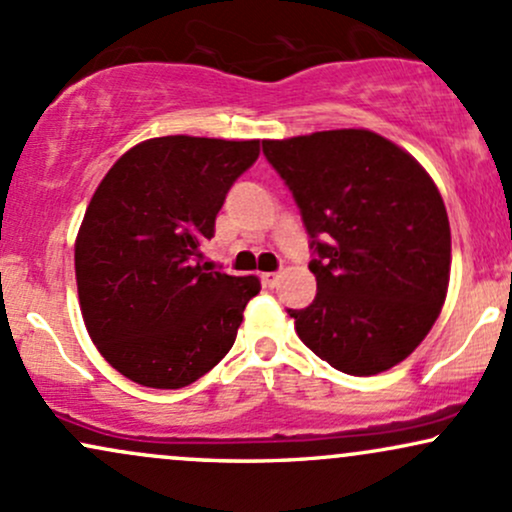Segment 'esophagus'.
Wrapping results in <instances>:
<instances>
[{
	"label": "esophagus",
	"instance_id": "1",
	"mask_svg": "<svg viewBox=\"0 0 512 512\" xmlns=\"http://www.w3.org/2000/svg\"><path fill=\"white\" fill-rule=\"evenodd\" d=\"M279 279H281L279 272H267V274H262V284L269 286V289H274V286L279 284Z\"/></svg>",
	"mask_w": 512,
	"mask_h": 512
}]
</instances>
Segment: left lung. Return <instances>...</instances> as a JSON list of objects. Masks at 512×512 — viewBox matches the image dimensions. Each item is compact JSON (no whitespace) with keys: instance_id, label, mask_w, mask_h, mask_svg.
<instances>
[{"instance_id":"8db88e82","label":"left lung","mask_w":512,"mask_h":512,"mask_svg":"<svg viewBox=\"0 0 512 512\" xmlns=\"http://www.w3.org/2000/svg\"><path fill=\"white\" fill-rule=\"evenodd\" d=\"M262 151L313 238L315 301L289 310L301 342L349 375L397 366L448 293L450 223L436 182L368 129L267 139Z\"/></svg>"}]
</instances>
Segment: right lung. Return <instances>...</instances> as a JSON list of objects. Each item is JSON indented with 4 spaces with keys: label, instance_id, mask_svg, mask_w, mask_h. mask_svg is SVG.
Segmentation results:
<instances>
[{
    "label": "right lung",
    "instance_id": "right-lung-1",
    "mask_svg": "<svg viewBox=\"0 0 512 512\" xmlns=\"http://www.w3.org/2000/svg\"><path fill=\"white\" fill-rule=\"evenodd\" d=\"M257 156L260 139H146L93 192L74 245L81 315L105 361L132 383L178 390L236 342L260 279L211 272L202 248Z\"/></svg>",
    "mask_w": 512,
    "mask_h": 512
}]
</instances>
